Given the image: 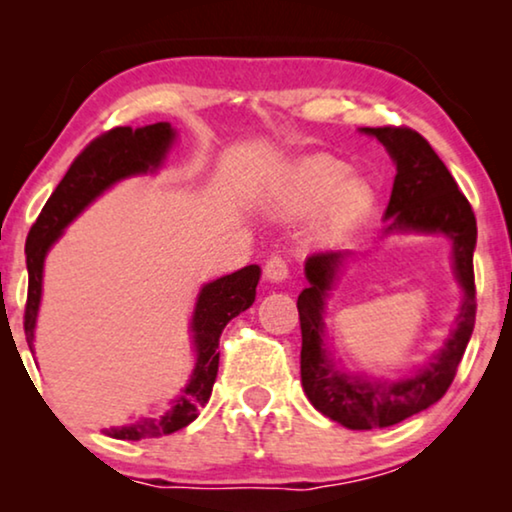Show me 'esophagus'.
<instances>
[{"label": "esophagus", "mask_w": 512, "mask_h": 512, "mask_svg": "<svg viewBox=\"0 0 512 512\" xmlns=\"http://www.w3.org/2000/svg\"><path fill=\"white\" fill-rule=\"evenodd\" d=\"M265 277L270 279V282H284L286 277H289V261H286L284 256H270L268 261H265Z\"/></svg>", "instance_id": "1"}]
</instances>
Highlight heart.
Returning <instances> with one entry per match:
<instances>
[{"label":"heart","mask_w":512,"mask_h":512,"mask_svg":"<svg viewBox=\"0 0 512 512\" xmlns=\"http://www.w3.org/2000/svg\"><path fill=\"white\" fill-rule=\"evenodd\" d=\"M349 165L335 156H312L293 167L277 191V205L289 214H305L324 202L319 233L331 237L352 228L373 202L366 179L347 177Z\"/></svg>","instance_id":"1"}]
</instances>
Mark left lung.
I'll return each instance as SVG.
<instances>
[{"mask_svg":"<svg viewBox=\"0 0 512 512\" xmlns=\"http://www.w3.org/2000/svg\"><path fill=\"white\" fill-rule=\"evenodd\" d=\"M363 132L380 139L396 163L394 188L384 214V219L389 221L387 233L417 230V233H445L450 237L454 270L464 289V303L445 347L417 375L398 382L359 380L335 368L324 347V321H321L328 289L335 272L347 261L349 251L328 249L307 258L305 275L310 284L298 296L300 333H303L300 380L307 398L321 415L354 431L384 429L438 403L457 375L478 310L473 275L478 228H475L471 202L459 191L450 170L417 130L405 125H382V128H363Z\"/></svg>","mask_w":512,"mask_h":512,"instance_id":"obj_1","label":"left lung"}]
</instances>
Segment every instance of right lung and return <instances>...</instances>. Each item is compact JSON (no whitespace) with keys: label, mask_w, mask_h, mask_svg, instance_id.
Returning a JSON list of instances; mask_svg holds the SVG:
<instances>
[{"label":"right lung","mask_w":512,"mask_h":512,"mask_svg":"<svg viewBox=\"0 0 512 512\" xmlns=\"http://www.w3.org/2000/svg\"><path fill=\"white\" fill-rule=\"evenodd\" d=\"M174 130L170 123L146 125V128H111L95 137L55 188L51 198L41 209L39 219L34 221L25 242L27 254V303H25V338L30 349L34 347V324H37L39 300H41V277H44V258L51 244L62 235L67 223L81 214L97 195L107 191L118 179L130 174H142L156 170L165 151L170 149ZM261 277L258 265L226 275L216 282L202 286L198 305L193 314V342L198 361L193 375L181 391V396L172 403V408L160 419H139L130 426L107 429V436L118 440H142L158 438L165 433L184 429L198 417L200 405H205L212 396V387L219 373V338L223 328L237 314L247 310L256 298V284Z\"/></svg>","instance_id":"add662e5"}]
</instances>
